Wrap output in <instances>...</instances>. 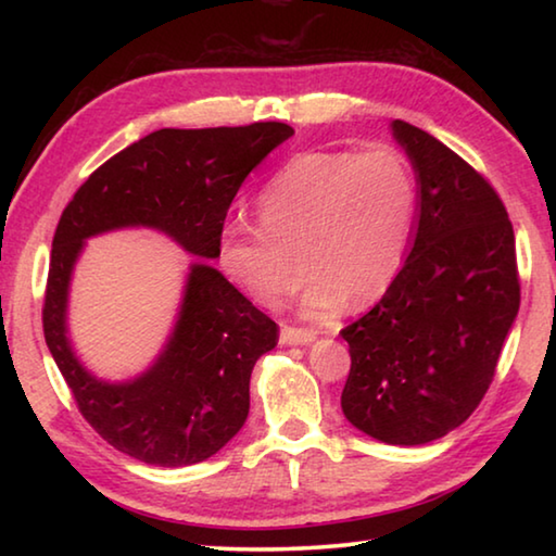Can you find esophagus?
<instances>
[{"mask_svg": "<svg viewBox=\"0 0 556 556\" xmlns=\"http://www.w3.org/2000/svg\"><path fill=\"white\" fill-rule=\"evenodd\" d=\"M316 338L314 328H294V326H281L279 341L287 345H308Z\"/></svg>", "mask_w": 556, "mask_h": 556, "instance_id": "obj_1", "label": "esophagus"}]
</instances>
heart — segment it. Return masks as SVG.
Listing matches in <instances>:
<instances>
[{"mask_svg": "<svg viewBox=\"0 0 556 556\" xmlns=\"http://www.w3.org/2000/svg\"><path fill=\"white\" fill-rule=\"evenodd\" d=\"M414 208V176L388 147L296 154L262 188V225H223L220 267L260 304L277 306L294 277L289 250H296L301 312L331 314L345 299L372 304L402 267Z\"/></svg>", "mask_w": 556, "mask_h": 556, "instance_id": "heart-1", "label": "heart"}]
</instances>
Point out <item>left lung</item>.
Returning <instances> with one entry per match:
<instances>
[{"instance_id":"1","label":"left lung","mask_w":556,"mask_h":556,"mask_svg":"<svg viewBox=\"0 0 556 556\" xmlns=\"http://www.w3.org/2000/svg\"><path fill=\"white\" fill-rule=\"evenodd\" d=\"M419 215L400 275L345 326V419L394 446L441 439L473 414L520 308L515 232L495 188L429 131L394 119Z\"/></svg>"}]
</instances>
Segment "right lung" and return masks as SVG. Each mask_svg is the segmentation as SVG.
<instances>
[{"mask_svg": "<svg viewBox=\"0 0 556 556\" xmlns=\"http://www.w3.org/2000/svg\"><path fill=\"white\" fill-rule=\"evenodd\" d=\"M294 135L285 122L159 129L122 149L75 191L53 235L43 299L46 345L88 425L122 454L149 466H193L242 429L250 375L277 345L279 326L208 260L235 193L271 149ZM122 227H152L201 256L189 270L182 312L147 374L108 383L72 353L64 312L85 240Z\"/></svg>", "mask_w": 556, "mask_h": 556, "instance_id": "1", "label": "right lung"}]
</instances>
